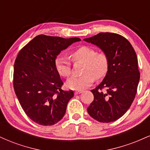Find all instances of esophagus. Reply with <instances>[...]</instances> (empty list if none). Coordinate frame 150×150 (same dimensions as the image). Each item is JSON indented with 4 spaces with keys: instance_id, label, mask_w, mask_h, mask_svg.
I'll list each match as a JSON object with an SVG mask.
<instances>
[{
    "instance_id": "1",
    "label": "esophagus",
    "mask_w": 150,
    "mask_h": 150,
    "mask_svg": "<svg viewBox=\"0 0 150 150\" xmlns=\"http://www.w3.org/2000/svg\"><path fill=\"white\" fill-rule=\"evenodd\" d=\"M83 91L82 90H80V91H75V94H81Z\"/></svg>"
}]
</instances>
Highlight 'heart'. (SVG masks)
I'll return each instance as SVG.
<instances>
[{"label":"heart","mask_w":150,"mask_h":150,"mask_svg":"<svg viewBox=\"0 0 150 150\" xmlns=\"http://www.w3.org/2000/svg\"><path fill=\"white\" fill-rule=\"evenodd\" d=\"M73 61L83 63L82 73L79 77H73L67 82V87L73 90L80 91L88 87L94 79L100 80L106 75L108 68V58L104 53H96L95 50L89 46H81L70 53ZM58 73L63 77H68L71 74V63L64 56H59L56 60Z\"/></svg>","instance_id":"1"}]
</instances>
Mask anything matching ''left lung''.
Segmentation results:
<instances>
[{
	"label": "left lung",
	"instance_id": "1",
	"mask_svg": "<svg viewBox=\"0 0 150 150\" xmlns=\"http://www.w3.org/2000/svg\"><path fill=\"white\" fill-rule=\"evenodd\" d=\"M84 41L99 47L108 58V68L102 82L91 90L94 100L87 111L101 123H110L123 116L135 99L140 81L135 50L118 34L101 32ZM102 88L106 93L101 91Z\"/></svg>",
	"mask_w": 150,
	"mask_h": 150
}]
</instances>
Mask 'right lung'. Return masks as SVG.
<instances>
[{"mask_svg":"<svg viewBox=\"0 0 150 150\" xmlns=\"http://www.w3.org/2000/svg\"><path fill=\"white\" fill-rule=\"evenodd\" d=\"M79 38L38 35L19 52L14 65L15 94L27 116L42 125H52L64 116L72 90L63 91V82L56 68L61 51Z\"/></svg>","mask_w":150,"mask_h":150,"instance_id":"obj_1","label":"right lung"}]
</instances>
